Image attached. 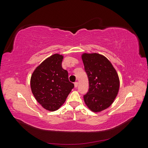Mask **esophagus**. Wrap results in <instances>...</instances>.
Masks as SVG:
<instances>
[{
    "label": "esophagus",
    "mask_w": 148,
    "mask_h": 148,
    "mask_svg": "<svg viewBox=\"0 0 148 148\" xmlns=\"http://www.w3.org/2000/svg\"><path fill=\"white\" fill-rule=\"evenodd\" d=\"M74 85H75V88H77V87L78 86V82H75Z\"/></svg>",
    "instance_id": "1"
}]
</instances>
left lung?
<instances>
[{"mask_svg":"<svg viewBox=\"0 0 148 148\" xmlns=\"http://www.w3.org/2000/svg\"><path fill=\"white\" fill-rule=\"evenodd\" d=\"M82 60L89 81L84 101L89 109L98 112L108 108L115 99L120 86L119 76L110 61L99 53H84Z\"/></svg>","mask_w":148,"mask_h":148,"instance_id":"8db88e82","label":"left lung"}]
</instances>
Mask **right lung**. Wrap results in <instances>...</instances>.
<instances>
[{
  "label": "right lung",
  "mask_w": 148,
  "mask_h": 148,
  "mask_svg": "<svg viewBox=\"0 0 148 148\" xmlns=\"http://www.w3.org/2000/svg\"><path fill=\"white\" fill-rule=\"evenodd\" d=\"M64 57L53 54L43 61L31 75V88L36 101L49 111L59 109L74 88L68 71L62 66Z\"/></svg>",
  "instance_id": "1"
}]
</instances>
